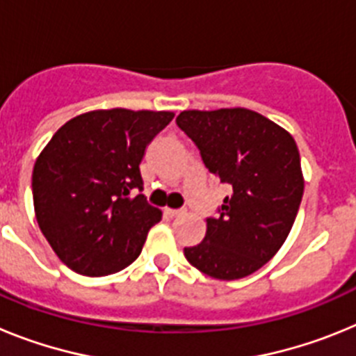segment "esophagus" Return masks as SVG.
Instances as JSON below:
<instances>
[{
    "label": "esophagus",
    "instance_id": "1",
    "mask_svg": "<svg viewBox=\"0 0 356 356\" xmlns=\"http://www.w3.org/2000/svg\"><path fill=\"white\" fill-rule=\"evenodd\" d=\"M163 213H165V216L168 217H171V219H175V217H178V216H181V210H172V209H165L163 210Z\"/></svg>",
    "mask_w": 356,
    "mask_h": 356
}]
</instances>
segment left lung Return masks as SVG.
<instances>
[{
	"instance_id": "1",
	"label": "left lung",
	"mask_w": 356,
	"mask_h": 356,
	"mask_svg": "<svg viewBox=\"0 0 356 356\" xmlns=\"http://www.w3.org/2000/svg\"><path fill=\"white\" fill-rule=\"evenodd\" d=\"M176 124L194 140L207 169L232 187L207 235L185 259L216 280L259 271L278 253L298 216L305 178L285 128L250 108L184 110Z\"/></svg>"
}]
</instances>
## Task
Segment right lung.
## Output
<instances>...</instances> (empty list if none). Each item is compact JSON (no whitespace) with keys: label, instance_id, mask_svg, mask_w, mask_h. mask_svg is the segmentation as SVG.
<instances>
[{"label":"right lung","instance_id":"right-lung-1","mask_svg":"<svg viewBox=\"0 0 356 356\" xmlns=\"http://www.w3.org/2000/svg\"><path fill=\"white\" fill-rule=\"evenodd\" d=\"M175 114L168 110H90L56 130L31 175L37 222L56 257L78 275L130 266L162 212L147 205L139 163Z\"/></svg>","mask_w":356,"mask_h":356}]
</instances>
